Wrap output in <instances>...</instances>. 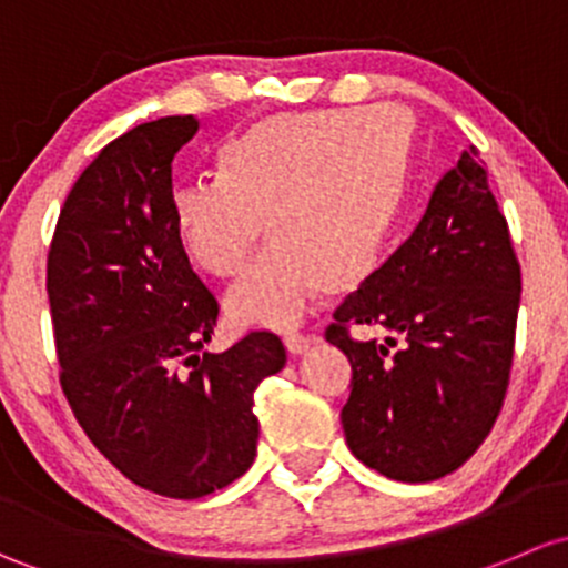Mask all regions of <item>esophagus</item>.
Here are the masks:
<instances>
[{"label": "esophagus", "mask_w": 568, "mask_h": 568, "mask_svg": "<svg viewBox=\"0 0 568 568\" xmlns=\"http://www.w3.org/2000/svg\"><path fill=\"white\" fill-rule=\"evenodd\" d=\"M314 342H317V336H308V333H295V331L284 333V347H286V353H292V355L306 353Z\"/></svg>", "instance_id": "1"}]
</instances>
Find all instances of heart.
Wrapping results in <instances>:
<instances>
[{
	"label": "heart",
	"instance_id": "heart-1",
	"mask_svg": "<svg viewBox=\"0 0 568 568\" xmlns=\"http://www.w3.org/2000/svg\"><path fill=\"white\" fill-rule=\"evenodd\" d=\"M407 178V139L388 106L284 111L221 150V180L174 191L191 256L210 276L248 267L267 237H282L230 290L237 325L297 323L331 286L364 282L394 230Z\"/></svg>",
	"mask_w": 568,
	"mask_h": 568
}]
</instances>
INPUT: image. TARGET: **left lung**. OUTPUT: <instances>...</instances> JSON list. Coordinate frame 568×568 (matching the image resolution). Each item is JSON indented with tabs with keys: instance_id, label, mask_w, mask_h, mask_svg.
Instances as JSON below:
<instances>
[{
	"instance_id": "1",
	"label": "left lung",
	"mask_w": 568,
	"mask_h": 568,
	"mask_svg": "<svg viewBox=\"0 0 568 568\" xmlns=\"http://www.w3.org/2000/svg\"><path fill=\"white\" fill-rule=\"evenodd\" d=\"M523 273L470 148L437 180L405 243L333 312L325 338L353 366L349 452L394 481L448 476L498 420L514 361ZM353 324L395 333L379 345Z\"/></svg>"
}]
</instances>
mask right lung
I'll list each match as a JSON object with an SVG mask.
<instances>
[{"mask_svg":"<svg viewBox=\"0 0 568 568\" xmlns=\"http://www.w3.org/2000/svg\"><path fill=\"white\" fill-rule=\"evenodd\" d=\"M194 114L122 133L81 172L45 262L60 385L92 446L142 489L194 500L256 457L254 390L286 364L276 333L204 353L219 301L191 271L172 161Z\"/></svg>","mask_w":568,"mask_h":568,"instance_id":"1","label":"right lung"}]
</instances>
